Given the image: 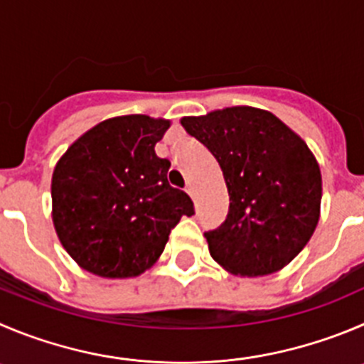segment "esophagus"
I'll return each mask as SVG.
<instances>
[{
  "mask_svg": "<svg viewBox=\"0 0 364 364\" xmlns=\"http://www.w3.org/2000/svg\"><path fill=\"white\" fill-rule=\"evenodd\" d=\"M185 190H186V193H188L190 198H196V190H193V185H192V183H186Z\"/></svg>",
  "mask_w": 364,
  "mask_h": 364,
  "instance_id": "obj_1",
  "label": "esophagus"
}]
</instances>
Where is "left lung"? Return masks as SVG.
<instances>
[{
  "label": "left lung",
  "mask_w": 364,
  "mask_h": 364,
  "mask_svg": "<svg viewBox=\"0 0 364 364\" xmlns=\"http://www.w3.org/2000/svg\"><path fill=\"white\" fill-rule=\"evenodd\" d=\"M181 125L215 156L228 186L226 220L205 233L212 259L240 277L287 266L320 219V166L305 141L247 105L185 117Z\"/></svg>",
  "instance_id": "1"
}]
</instances>
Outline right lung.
I'll return each instance as SVG.
<instances>
[{
    "instance_id": "obj_1",
    "label": "right lung",
    "mask_w": 364,
    "mask_h": 364,
    "mask_svg": "<svg viewBox=\"0 0 364 364\" xmlns=\"http://www.w3.org/2000/svg\"><path fill=\"white\" fill-rule=\"evenodd\" d=\"M168 120L109 118L75 141L52 178L53 224L71 259L104 278L138 277L159 259L193 203L168 185L171 161L156 156Z\"/></svg>"
}]
</instances>
